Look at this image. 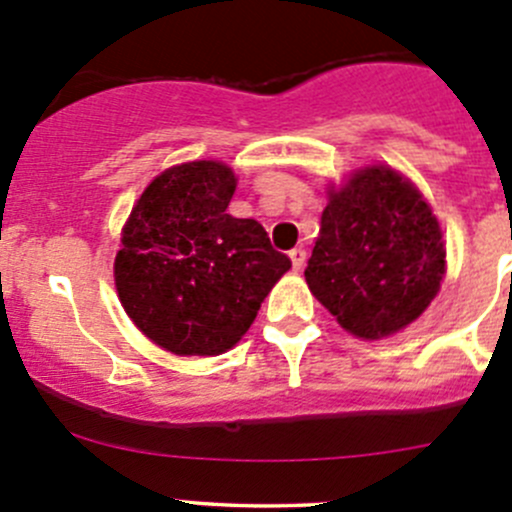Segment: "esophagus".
<instances>
[{"label":"esophagus","instance_id":"34e87169","mask_svg":"<svg viewBox=\"0 0 512 512\" xmlns=\"http://www.w3.org/2000/svg\"><path fill=\"white\" fill-rule=\"evenodd\" d=\"M289 260H292V267L294 270H302L304 262H307V250L304 247H294V250H289Z\"/></svg>","mask_w":512,"mask_h":512}]
</instances>
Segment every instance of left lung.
Returning <instances> with one entry per match:
<instances>
[{
  "label": "left lung",
  "instance_id": "8db88e82",
  "mask_svg": "<svg viewBox=\"0 0 512 512\" xmlns=\"http://www.w3.org/2000/svg\"><path fill=\"white\" fill-rule=\"evenodd\" d=\"M446 245L414 183L369 165L329 190L307 285L347 332L381 339L409 327L441 289Z\"/></svg>",
  "mask_w": 512,
  "mask_h": 512
}]
</instances>
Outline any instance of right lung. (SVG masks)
I'll return each instance as SVG.
<instances>
[{
    "label": "right lung",
    "instance_id": "obj_1",
    "mask_svg": "<svg viewBox=\"0 0 512 512\" xmlns=\"http://www.w3.org/2000/svg\"><path fill=\"white\" fill-rule=\"evenodd\" d=\"M237 178L220 160L163 170L133 205L113 265L131 322L178 356H218L255 322L292 267L265 227L227 213Z\"/></svg>",
    "mask_w": 512,
    "mask_h": 512
}]
</instances>
